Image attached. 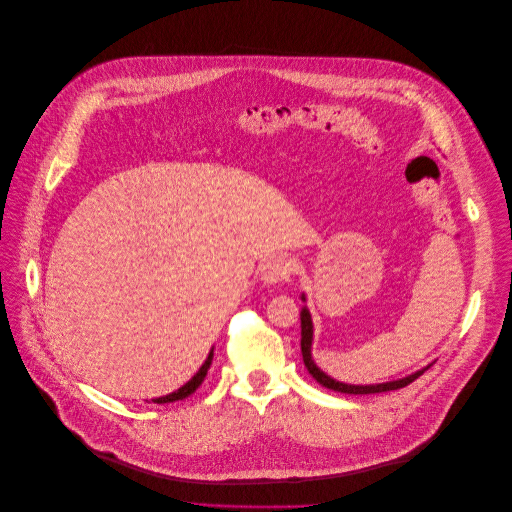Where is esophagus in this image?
<instances>
[{
  "instance_id": "obj_1",
  "label": "esophagus",
  "mask_w": 512,
  "mask_h": 512,
  "mask_svg": "<svg viewBox=\"0 0 512 512\" xmlns=\"http://www.w3.org/2000/svg\"><path fill=\"white\" fill-rule=\"evenodd\" d=\"M290 262L284 256H276L272 260H268L262 266V280L264 284H280V282H288L290 280Z\"/></svg>"
}]
</instances>
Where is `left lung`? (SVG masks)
I'll list each match as a JSON object with an SVG mask.
<instances>
[{"label":"left lung","mask_w":512,"mask_h":512,"mask_svg":"<svg viewBox=\"0 0 512 512\" xmlns=\"http://www.w3.org/2000/svg\"><path fill=\"white\" fill-rule=\"evenodd\" d=\"M302 302H306V296L300 294ZM313 319H311V311L306 309V306H302L300 311V351H302V359H304V367L309 369V373L327 389H333V391H339V393H353V395H367V393H383V391H393V389H399V387H405L410 385L414 379H418L430 365H426L424 369L416 371V373H410L405 375L401 379H393V381H385V383H371V385H351V383H343V381H337L333 379L331 375H327L313 359Z\"/></svg>","instance_id":"obj_1"}]
</instances>
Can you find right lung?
I'll list each match as a JSON object with an SVG mask.
<instances>
[{"label":"right lung","mask_w":512,"mask_h":512,"mask_svg":"<svg viewBox=\"0 0 512 512\" xmlns=\"http://www.w3.org/2000/svg\"><path fill=\"white\" fill-rule=\"evenodd\" d=\"M212 359H214V347L210 349V353H208V357H206V361H203V365L197 369V373L185 383V385H181L179 389H175L173 393H169V395H163V397H155V399H151L153 403H173V401H179V399H185L187 395H191L201 383H203V379H206V375H208V369H210V365H212Z\"/></svg>","instance_id":"add662e5"}]
</instances>
